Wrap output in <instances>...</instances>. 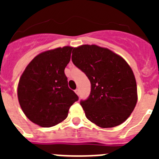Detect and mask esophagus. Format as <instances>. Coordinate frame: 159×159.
<instances>
[{"label":"esophagus","instance_id":"obj_1","mask_svg":"<svg viewBox=\"0 0 159 159\" xmlns=\"http://www.w3.org/2000/svg\"><path fill=\"white\" fill-rule=\"evenodd\" d=\"M75 93H76V95H80V90H79L78 88L75 90Z\"/></svg>","mask_w":159,"mask_h":159}]
</instances>
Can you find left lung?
<instances>
[{
  "label": "left lung",
  "mask_w": 159,
  "mask_h": 159,
  "mask_svg": "<svg viewBox=\"0 0 159 159\" xmlns=\"http://www.w3.org/2000/svg\"><path fill=\"white\" fill-rule=\"evenodd\" d=\"M71 60L92 85L88 99L80 101L87 119L102 128L126 121L138 100L135 77L126 60L95 44L74 48Z\"/></svg>",
  "instance_id": "1"
}]
</instances>
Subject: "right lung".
Wrapping results in <instances>:
<instances>
[{
  "label": "right lung",
  "mask_w": 159,
  "mask_h": 159,
  "mask_svg": "<svg viewBox=\"0 0 159 159\" xmlns=\"http://www.w3.org/2000/svg\"><path fill=\"white\" fill-rule=\"evenodd\" d=\"M72 47L43 52L29 64L20 78L17 96L22 111L32 123L50 127L64 121L79 99L67 85L64 69Z\"/></svg>",
  "instance_id": "1"
}]
</instances>
